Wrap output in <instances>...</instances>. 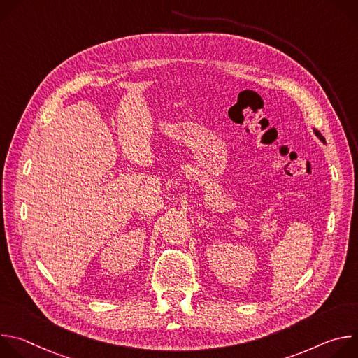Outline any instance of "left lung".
I'll return each mask as SVG.
<instances>
[{
  "mask_svg": "<svg viewBox=\"0 0 358 358\" xmlns=\"http://www.w3.org/2000/svg\"><path fill=\"white\" fill-rule=\"evenodd\" d=\"M313 133H315V134H316V137H317V138H319V140H320V141H322V143H324V144H326V140H324V137H323V136H322V133H320V131H319V130H316V129H313Z\"/></svg>",
  "mask_w": 358,
  "mask_h": 358,
  "instance_id": "obj_1",
  "label": "left lung"
}]
</instances>
